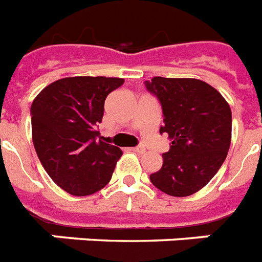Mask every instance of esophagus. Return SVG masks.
<instances>
[{"instance_id": "esophagus-1", "label": "esophagus", "mask_w": 262, "mask_h": 262, "mask_svg": "<svg viewBox=\"0 0 262 262\" xmlns=\"http://www.w3.org/2000/svg\"><path fill=\"white\" fill-rule=\"evenodd\" d=\"M131 150H133V151H135V152H139V154H141V152H144V147H142V146H137V147H133Z\"/></svg>"}]
</instances>
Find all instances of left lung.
Here are the masks:
<instances>
[{
  "label": "left lung",
  "instance_id": "left-lung-1",
  "mask_svg": "<svg viewBox=\"0 0 262 262\" xmlns=\"http://www.w3.org/2000/svg\"><path fill=\"white\" fill-rule=\"evenodd\" d=\"M146 89L162 106L171 144L164 164L150 174L154 187L184 198L208 184L225 162L231 143V110L219 92L194 78L154 77Z\"/></svg>",
  "mask_w": 262,
  "mask_h": 262
}]
</instances>
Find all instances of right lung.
<instances>
[{"label":"right lung","instance_id":"right-lung-1","mask_svg":"<svg viewBox=\"0 0 262 262\" xmlns=\"http://www.w3.org/2000/svg\"><path fill=\"white\" fill-rule=\"evenodd\" d=\"M123 78L69 77L50 83L31 105L32 141L56 185L74 196L96 193L110 183L121 150L97 141L104 102Z\"/></svg>","mask_w":262,"mask_h":262}]
</instances>
